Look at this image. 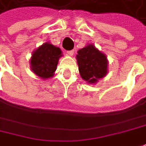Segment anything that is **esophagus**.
<instances>
[{
	"instance_id": "1",
	"label": "esophagus",
	"mask_w": 146,
	"mask_h": 146,
	"mask_svg": "<svg viewBox=\"0 0 146 146\" xmlns=\"http://www.w3.org/2000/svg\"><path fill=\"white\" fill-rule=\"evenodd\" d=\"M74 52H75L74 50H70V51H67V52H66V53H67L68 56H72V55L74 54Z\"/></svg>"
}]
</instances>
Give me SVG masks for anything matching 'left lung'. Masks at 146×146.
Listing matches in <instances>:
<instances>
[{
	"label": "left lung",
	"instance_id": "1",
	"mask_svg": "<svg viewBox=\"0 0 146 146\" xmlns=\"http://www.w3.org/2000/svg\"><path fill=\"white\" fill-rule=\"evenodd\" d=\"M76 58L80 76L88 83L94 84L106 76L108 71L107 57L94 45H89L79 50Z\"/></svg>",
	"mask_w": 146,
	"mask_h": 146
}]
</instances>
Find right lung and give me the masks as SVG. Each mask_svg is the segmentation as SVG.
Returning a JSON list of instances; mask_svg holds the SVG:
<instances>
[{"mask_svg": "<svg viewBox=\"0 0 146 146\" xmlns=\"http://www.w3.org/2000/svg\"><path fill=\"white\" fill-rule=\"evenodd\" d=\"M62 51L52 44L46 42L33 52L30 60L32 70L42 79H48L53 76L56 70Z\"/></svg>", "mask_w": 146, "mask_h": 146, "instance_id": "right-lung-1", "label": "right lung"}]
</instances>
